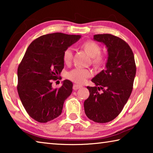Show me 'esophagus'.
<instances>
[{"mask_svg": "<svg viewBox=\"0 0 153 153\" xmlns=\"http://www.w3.org/2000/svg\"><path fill=\"white\" fill-rule=\"evenodd\" d=\"M82 87V86H80V85H77V84H74V86H73V88L74 90H77V89L80 88Z\"/></svg>", "mask_w": 153, "mask_h": 153, "instance_id": "obj_1", "label": "esophagus"}]
</instances>
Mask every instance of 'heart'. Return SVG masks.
Listing matches in <instances>:
<instances>
[{
	"mask_svg": "<svg viewBox=\"0 0 153 153\" xmlns=\"http://www.w3.org/2000/svg\"><path fill=\"white\" fill-rule=\"evenodd\" d=\"M82 48L86 51L88 54L92 56L93 62L97 65L101 64L104 61V57L100 54L101 47L97 42L92 40H88L82 44ZM73 58V49L71 47L67 48L63 54V59L65 63L69 64L71 63ZM92 71L90 69L83 68H75L67 72L66 75L67 78L70 79L76 84H82L86 82L88 77H91Z\"/></svg>",
	"mask_w": 153,
	"mask_h": 153,
	"instance_id": "obj_1",
	"label": "heart"
}]
</instances>
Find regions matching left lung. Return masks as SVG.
Here are the masks:
<instances>
[{
	"label": "left lung",
	"instance_id": "obj_1",
	"mask_svg": "<svg viewBox=\"0 0 153 153\" xmlns=\"http://www.w3.org/2000/svg\"><path fill=\"white\" fill-rule=\"evenodd\" d=\"M94 40L107 46L108 59L106 69L92 79L96 86H87L90 96L84 101V111L90 120L107 123L117 117L130 97L136 63L131 48L121 38L103 33L94 35Z\"/></svg>",
	"mask_w": 153,
	"mask_h": 153
}]
</instances>
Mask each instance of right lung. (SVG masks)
<instances>
[{
  "instance_id": "obj_1",
  "label": "right lung",
  "mask_w": 153,
  "mask_h": 153,
  "mask_svg": "<svg viewBox=\"0 0 153 153\" xmlns=\"http://www.w3.org/2000/svg\"><path fill=\"white\" fill-rule=\"evenodd\" d=\"M80 35L53 33L36 38L28 46L17 69V92L31 117L46 123L61 114L63 103L72 92L73 84L65 79L53 89L64 67V51L76 42Z\"/></svg>"
}]
</instances>
